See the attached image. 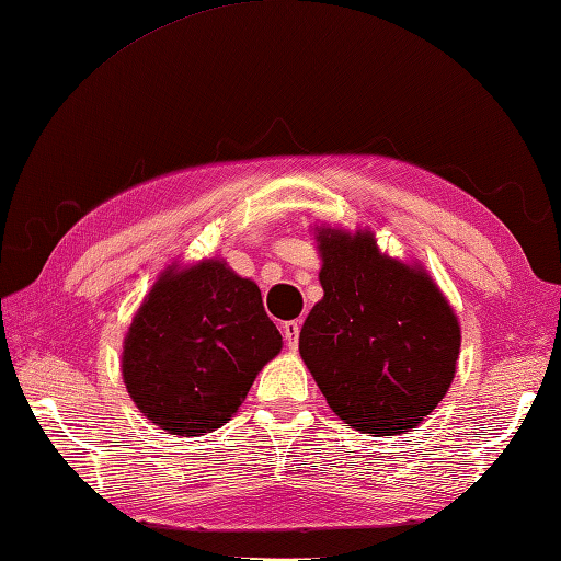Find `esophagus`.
<instances>
[{
  "mask_svg": "<svg viewBox=\"0 0 561 561\" xmlns=\"http://www.w3.org/2000/svg\"><path fill=\"white\" fill-rule=\"evenodd\" d=\"M282 332H284V340H287V347H289V350L299 347L301 320H287V323H282Z\"/></svg>",
  "mask_w": 561,
  "mask_h": 561,
  "instance_id": "esophagus-1",
  "label": "esophagus"
}]
</instances>
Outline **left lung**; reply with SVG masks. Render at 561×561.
<instances>
[{
	"instance_id": "left-lung-1",
	"label": "left lung",
	"mask_w": 561,
	"mask_h": 561,
	"mask_svg": "<svg viewBox=\"0 0 561 561\" xmlns=\"http://www.w3.org/2000/svg\"><path fill=\"white\" fill-rule=\"evenodd\" d=\"M320 299L299 352L330 410L362 434L412 432L444 400L460 323L420 262L380 253L368 229L316 226Z\"/></svg>"
}]
</instances>
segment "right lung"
I'll use <instances>...</instances> for the list:
<instances>
[{"instance_id": "obj_1", "label": "right lung", "mask_w": 561, "mask_h": 561, "mask_svg": "<svg viewBox=\"0 0 561 561\" xmlns=\"http://www.w3.org/2000/svg\"><path fill=\"white\" fill-rule=\"evenodd\" d=\"M282 352L253 279L224 260L165 267L123 342V380L151 424L202 436L241 408L262 366Z\"/></svg>"}]
</instances>
